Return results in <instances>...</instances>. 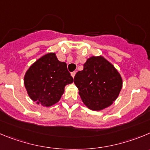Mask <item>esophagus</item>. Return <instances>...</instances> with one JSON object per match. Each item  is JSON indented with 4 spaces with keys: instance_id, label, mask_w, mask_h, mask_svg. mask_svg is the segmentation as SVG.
I'll return each instance as SVG.
<instances>
[{
    "instance_id": "obj_1",
    "label": "esophagus",
    "mask_w": 150,
    "mask_h": 150,
    "mask_svg": "<svg viewBox=\"0 0 150 150\" xmlns=\"http://www.w3.org/2000/svg\"><path fill=\"white\" fill-rule=\"evenodd\" d=\"M75 73H76V72H71V75H72V78H74V77H75Z\"/></svg>"
}]
</instances>
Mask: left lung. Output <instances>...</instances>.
Segmentation results:
<instances>
[{
	"label": "left lung",
	"instance_id": "left-lung-1",
	"mask_svg": "<svg viewBox=\"0 0 150 150\" xmlns=\"http://www.w3.org/2000/svg\"><path fill=\"white\" fill-rule=\"evenodd\" d=\"M82 101L91 110L110 107L122 89V78L114 66L103 56H92L74 78Z\"/></svg>",
	"mask_w": 150,
	"mask_h": 150
}]
</instances>
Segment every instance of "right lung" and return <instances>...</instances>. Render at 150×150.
<instances>
[{"label": "right lung", "mask_w": 150, "mask_h": 150, "mask_svg": "<svg viewBox=\"0 0 150 150\" xmlns=\"http://www.w3.org/2000/svg\"><path fill=\"white\" fill-rule=\"evenodd\" d=\"M23 81L29 98L47 107L58 103L66 85L73 83L67 64L58 61L54 52L44 54L32 64Z\"/></svg>", "instance_id": "add662e5"}]
</instances>
